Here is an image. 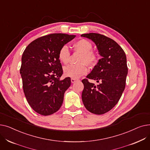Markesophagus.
Wrapping results in <instances>:
<instances>
[{
  "label": "esophagus",
  "mask_w": 150,
  "mask_h": 150,
  "mask_svg": "<svg viewBox=\"0 0 150 150\" xmlns=\"http://www.w3.org/2000/svg\"><path fill=\"white\" fill-rule=\"evenodd\" d=\"M78 80L77 79H75V78H71V82H72V83H74L75 81H78Z\"/></svg>",
  "instance_id": "1"
}]
</instances>
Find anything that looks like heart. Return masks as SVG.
Returning a JSON list of instances; mask_svg holds the SVG:
<instances>
[{
	"label": "heart",
	"instance_id": "heart-1",
	"mask_svg": "<svg viewBox=\"0 0 150 150\" xmlns=\"http://www.w3.org/2000/svg\"><path fill=\"white\" fill-rule=\"evenodd\" d=\"M74 48L76 51L81 53V55L79 59L80 64H70L64 67V73L66 76L72 78H78L81 76L87 74L88 66H93L97 61V54L92 51V44L87 40L82 39L78 41L74 44ZM70 57V52L69 47L67 45H62L58 53V57L61 62L64 64H67Z\"/></svg>",
	"mask_w": 150,
	"mask_h": 150
}]
</instances>
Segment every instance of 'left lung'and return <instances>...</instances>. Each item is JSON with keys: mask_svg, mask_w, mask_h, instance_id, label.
Instances as JSON below:
<instances>
[{"mask_svg": "<svg viewBox=\"0 0 150 150\" xmlns=\"http://www.w3.org/2000/svg\"><path fill=\"white\" fill-rule=\"evenodd\" d=\"M81 36L91 39L102 57L86 76L98 84L89 83L88 79L82 80L83 103L89 112L103 114L116 105L124 91L128 74L127 57L122 47L106 36L91 33Z\"/></svg>", "mask_w": 150, "mask_h": 150, "instance_id": "obj_1", "label": "left lung"}]
</instances>
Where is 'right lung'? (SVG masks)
<instances>
[{"instance_id":"add662e5","label":"right lung","mask_w":150,"mask_h":150,"mask_svg":"<svg viewBox=\"0 0 150 150\" xmlns=\"http://www.w3.org/2000/svg\"><path fill=\"white\" fill-rule=\"evenodd\" d=\"M75 36L64 33L45 35L31 42L22 54L20 74L23 92L31 108L42 115L58 111L70 87L69 77L60 80L63 71L58 53Z\"/></svg>"}]
</instances>
